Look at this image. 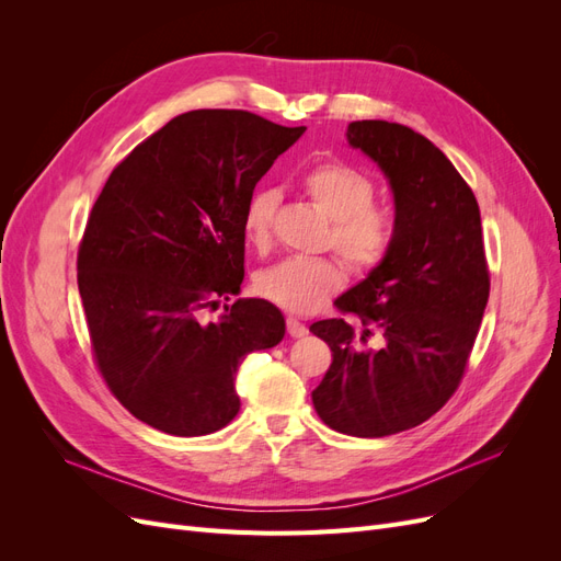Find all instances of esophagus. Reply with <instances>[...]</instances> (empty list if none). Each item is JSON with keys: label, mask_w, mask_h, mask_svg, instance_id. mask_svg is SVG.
<instances>
[{"label": "esophagus", "mask_w": 561, "mask_h": 561, "mask_svg": "<svg viewBox=\"0 0 561 561\" xmlns=\"http://www.w3.org/2000/svg\"><path fill=\"white\" fill-rule=\"evenodd\" d=\"M309 330H307V325H304V322H299L297 318H287V334H290V336H295V339H299V336H304V334H307Z\"/></svg>", "instance_id": "1"}]
</instances>
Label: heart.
<instances>
[{
	"label": "heart",
	"mask_w": 561,
	"mask_h": 561,
	"mask_svg": "<svg viewBox=\"0 0 561 561\" xmlns=\"http://www.w3.org/2000/svg\"><path fill=\"white\" fill-rule=\"evenodd\" d=\"M301 190L313 206L332 219L330 243L355 271L375 268L393 241L390 217L371 206L375 184L342 161H322L301 175ZM278 206L274 190H257L243 213L245 243L264 252L271 245V222ZM346 274L342 264L330 257H290L260 271L254 276V293L274 301L290 313H313L334 293L342 290Z\"/></svg>",
	"instance_id": "obj_1"
}]
</instances>
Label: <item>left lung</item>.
<instances>
[{
  "instance_id": "1",
  "label": "left lung",
  "mask_w": 561,
  "mask_h": 561,
  "mask_svg": "<svg viewBox=\"0 0 561 561\" xmlns=\"http://www.w3.org/2000/svg\"><path fill=\"white\" fill-rule=\"evenodd\" d=\"M346 140L377 163L393 194V241L369 274L336 297L360 318L318 320L332 348L313 390L318 416L336 433L386 437L431 419L456 390L489 299L480 206L428 138L388 122H353ZM378 334L380 344L368 346Z\"/></svg>"
}]
</instances>
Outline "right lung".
<instances>
[{
    "label": "right lung",
    "mask_w": 561,
    "mask_h": 561,
    "mask_svg": "<svg viewBox=\"0 0 561 561\" xmlns=\"http://www.w3.org/2000/svg\"><path fill=\"white\" fill-rule=\"evenodd\" d=\"M304 126L243 110L171 118L118 163L91 210L77 280L100 371L147 426L208 435L239 414L233 379L252 351L274 348L285 318L241 293L243 213Z\"/></svg>",
    "instance_id": "1"
}]
</instances>
